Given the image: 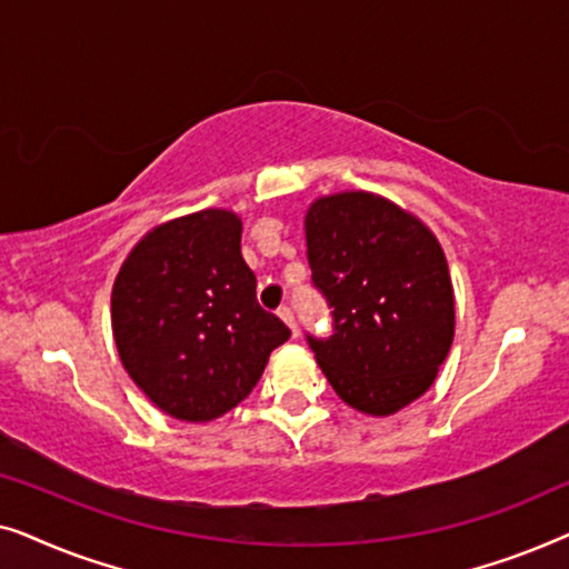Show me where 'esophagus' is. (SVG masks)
<instances>
[{"mask_svg":"<svg viewBox=\"0 0 569 569\" xmlns=\"http://www.w3.org/2000/svg\"><path fill=\"white\" fill-rule=\"evenodd\" d=\"M277 313H279V318H282L287 326H290L292 333H298V323H295V310L290 306H282V308L277 310Z\"/></svg>","mask_w":569,"mask_h":569,"instance_id":"34e87169","label":"esophagus"}]
</instances>
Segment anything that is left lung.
<instances>
[{"instance_id": "8db88e82", "label": "left lung", "mask_w": 569, "mask_h": 569, "mask_svg": "<svg viewBox=\"0 0 569 569\" xmlns=\"http://www.w3.org/2000/svg\"><path fill=\"white\" fill-rule=\"evenodd\" d=\"M313 287L331 331L306 333L341 399L386 417L432 386L453 345V284L430 230L391 201L347 191L306 217Z\"/></svg>"}]
</instances>
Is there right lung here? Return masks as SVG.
<instances>
[{"mask_svg": "<svg viewBox=\"0 0 569 569\" xmlns=\"http://www.w3.org/2000/svg\"><path fill=\"white\" fill-rule=\"evenodd\" d=\"M113 337L131 380L170 417L207 422L259 383L290 329L256 300L240 220L224 209L166 222L116 277Z\"/></svg>", "mask_w": 569, "mask_h": 569, "instance_id": "obj_1", "label": "right lung"}]
</instances>
